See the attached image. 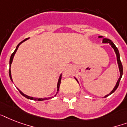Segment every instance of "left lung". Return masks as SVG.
<instances>
[{
    "label": "left lung",
    "instance_id": "8db88e82",
    "mask_svg": "<svg viewBox=\"0 0 127 127\" xmlns=\"http://www.w3.org/2000/svg\"><path fill=\"white\" fill-rule=\"evenodd\" d=\"M99 37H103L102 36H99ZM103 43H109L111 45L112 48L114 49L115 52V53H116V56H117V63H118V65H119V72H120V77L118 79L117 82V84L115 85V86L114 87V88L113 90L109 94L106 95L105 96H104V97H106L109 96V95L112 94L116 90L117 88H118L119 85V82H120V80L121 79V78H122V76H123V65H122V63H121V59H120V55H119V50L117 49L116 46L115 45V44L113 43V41L110 39H107V38H103ZM76 80V81L78 82L77 79Z\"/></svg>",
    "mask_w": 127,
    "mask_h": 127
}]
</instances>
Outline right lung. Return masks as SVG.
<instances>
[{
	"label": "right lung",
	"mask_w": 127,
	"mask_h": 127,
	"mask_svg": "<svg viewBox=\"0 0 127 127\" xmlns=\"http://www.w3.org/2000/svg\"><path fill=\"white\" fill-rule=\"evenodd\" d=\"M29 38H26L24 40H23L22 41H21L20 43L17 45L16 48V49H15V51H14V53H13L12 55H11V57H10V69H9V76H10V80H12V76H11V70H10V66H11V64H12V61H13V58H14V55L15 53H16V52L17 49H18V47L20 46V45L22 43L24 42L25 41H26L27 39H28ZM61 78H62V74L60 75L59 76V80H58V83H57V92H59V86H60V84H61ZM19 92H20V93L23 96H24L25 97H26V98L28 99H32V100H35V101H43V100H46V99H50V97H45V98H37V97H30V96H28V95H27L24 94V93L22 92L20 90H18Z\"/></svg>",
	"instance_id": "1"
}]
</instances>
